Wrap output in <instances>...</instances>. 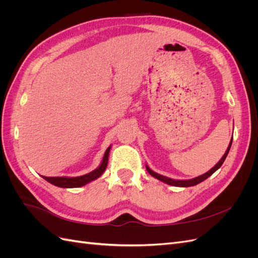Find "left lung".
<instances>
[{
    "label": "left lung",
    "instance_id": "8db88e82",
    "mask_svg": "<svg viewBox=\"0 0 258 258\" xmlns=\"http://www.w3.org/2000/svg\"><path fill=\"white\" fill-rule=\"evenodd\" d=\"M231 143H232V139L230 140V143H229V145H228V147H227V150H226V152H225L223 157L221 158V160L218 161L212 169L209 170L208 172H206L205 174H202V175H199V176H197V177H194V178H190V179H174V178L167 177V176H165V175H161V174H159V173H156L155 171H153L147 165H146V170H147V172L150 173L152 176H154L155 178H157V179H159V181H161V182H163V183H166V184H168V185L176 186V187H189V186H195V185H197V184H199V183H201V182H204L205 179H207L209 176L212 175L216 170H218V169L221 168V166L223 165V162L225 161L226 157H227V155H228V153H229V150H230V147H231Z\"/></svg>",
    "mask_w": 258,
    "mask_h": 258
}]
</instances>
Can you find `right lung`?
Here are the masks:
<instances>
[{"label": "right lung", "mask_w": 258, "mask_h": 258, "mask_svg": "<svg viewBox=\"0 0 258 258\" xmlns=\"http://www.w3.org/2000/svg\"><path fill=\"white\" fill-rule=\"evenodd\" d=\"M111 151V145L107 147V150L104 153L103 159L101 161V165L95 169L91 172L84 174L81 176H76V177H69V176H54V177H49V176H43L42 177L46 181L49 182L50 184L62 187V188H74V187H82L86 184H88L92 181H95L99 176H101L107 166V161H108V155H110Z\"/></svg>", "instance_id": "obj_1"}]
</instances>
